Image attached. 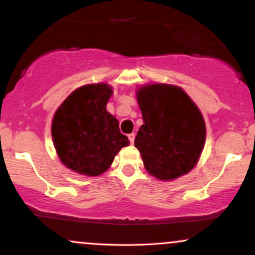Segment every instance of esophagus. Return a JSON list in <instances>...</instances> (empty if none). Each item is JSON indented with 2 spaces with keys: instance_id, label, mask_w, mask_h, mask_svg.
I'll return each mask as SVG.
<instances>
[{
  "instance_id": "1",
  "label": "esophagus",
  "mask_w": 255,
  "mask_h": 255,
  "mask_svg": "<svg viewBox=\"0 0 255 255\" xmlns=\"http://www.w3.org/2000/svg\"><path fill=\"white\" fill-rule=\"evenodd\" d=\"M128 139H129L130 144H133V142H134V139H135V134H134V133L128 134Z\"/></svg>"
}]
</instances>
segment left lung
I'll return each mask as SVG.
<instances>
[{
	"mask_svg": "<svg viewBox=\"0 0 255 255\" xmlns=\"http://www.w3.org/2000/svg\"><path fill=\"white\" fill-rule=\"evenodd\" d=\"M136 99L144 125L134 145L145 169L158 180L170 181L194 168L203 152L206 128L200 110L182 89L146 85Z\"/></svg>",
	"mask_w": 255,
	"mask_h": 255,
	"instance_id": "obj_1",
	"label": "left lung"
}]
</instances>
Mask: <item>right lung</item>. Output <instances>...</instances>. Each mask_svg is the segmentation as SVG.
Returning a JSON list of instances; mask_svg holds the SVG:
<instances>
[{
	"label": "right lung",
	"instance_id": "add662e5",
	"mask_svg": "<svg viewBox=\"0 0 255 255\" xmlns=\"http://www.w3.org/2000/svg\"><path fill=\"white\" fill-rule=\"evenodd\" d=\"M113 89L107 84L79 87L55 113L51 135L61 162L86 176H98L129 140L119 121L107 111Z\"/></svg>",
	"mask_w": 255,
	"mask_h": 255
}]
</instances>
